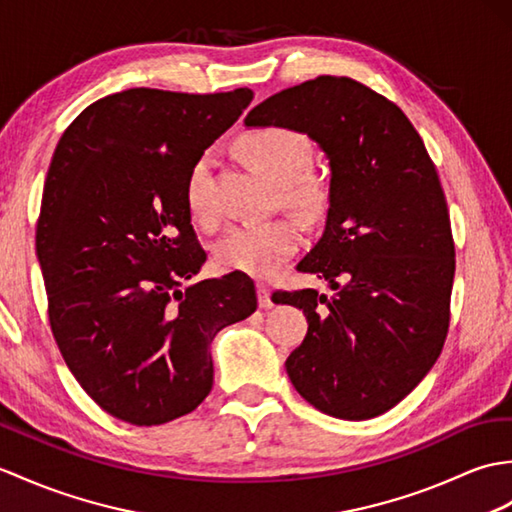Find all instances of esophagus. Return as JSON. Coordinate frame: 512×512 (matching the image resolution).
Listing matches in <instances>:
<instances>
[{
    "instance_id": "1",
    "label": "esophagus",
    "mask_w": 512,
    "mask_h": 512,
    "mask_svg": "<svg viewBox=\"0 0 512 512\" xmlns=\"http://www.w3.org/2000/svg\"><path fill=\"white\" fill-rule=\"evenodd\" d=\"M257 296H259L261 310H270V307H275V303H272V299H270V290L266 288L264 283L257 285Z\"/></svg>"
}]
</instances>
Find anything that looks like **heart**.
<instances>
[{"label":"heart","instance_id":"obj_1","mask_svg":"<svg viewBox=\"0 0 512 512\" xmlns=\"http://www.w3.org/2000/svg\"><path fill=\"white\" fill-rule=\"evenodd\" d=\"M242 152L251 168L281 187V198L303 216L314 218L325 209L327 192L312 176H299L310 159L307 141L288 128H259L246 135ZM209 159L200 157L187 178V207L198 222H211L207 200ZM301 246L299 224L288 218L235 224L220 237L213 251L216 266L224 272H242L248 277H270Z\"/></svg>","mask_w":512,"mask_h":512}]
</instances>
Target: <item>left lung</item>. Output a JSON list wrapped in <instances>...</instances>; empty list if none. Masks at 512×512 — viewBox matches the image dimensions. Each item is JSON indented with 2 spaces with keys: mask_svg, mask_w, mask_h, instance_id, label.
<instances>
[{
  "mask_svg": "<svg viewBox=\"0 0 512 512\" xmlns=\"http://www.w3.org/2000/svg\"><path fill=\"white\" fill-rule=\"evenodd\" d=\"M244 124L307 135L331 170L323 237L296 270L336 294H272L307 318L290 382L329 417H379L430 373L449 327L456 253L430 154L397 104L344 76L270 95Z\"/></svg>",
  "mask_w": 512,
  "mask_h": 512,
  "instance_id": "left-lung-1",
  "label": "left lung"
}]
</instances>
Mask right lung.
<instances>
[{
  "label": "right lung",
  "mask_w": 512,
  "mask_h": 512,
  "mask_svg": "<svg viewBox=\"0 0 512 512\" xmlns=\"http://www.w3.org/2000/svg\"><path fill=\"white\" fill-rule=\"evenodd\" d=\"M251 89H128L67 126L47 170L37 257L63 360L111 417L161 425L213 386L209 344L257 310L253 279L189 283L205 264L187 178Z\"/></svg>",
  "instance_id": "right-lung-1"
}]
</instances>
